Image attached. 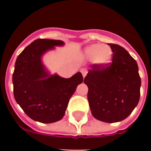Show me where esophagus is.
I'll return each instance as SVG.
<instances>
[{"label": "esophagus", "mask_w": 151, "mask_h": 151, "mask_svg": "<svg viewBox=\"0 0 151 151\" xmlns=\"http://www.w3.org/2000/svg\"><path fill=\"white\" fill-rule=\"evenodd\" d=\"M87 73H88V72L86 71V70H85V69H82V76H83V77H84V78H85V76H86V75H87Z\"/></svg>", "instance_id": "34e87169"}]
</instances>
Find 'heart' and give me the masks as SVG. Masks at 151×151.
<instances>
[{
  "label": "heart",
  "instance_id": "heart-1",
  "mask_svg": "<svg viewBox=\"0 0 151 151\" xmlns=\"http://www.w3.org/2000/svg\"><path fill=\"white\" fill-rule=\"evenodd\" d=\"M85 54L88 59H92L94 64L104 66L110 63L113 51L107 45H92L85 48Z\"/></svg>",
  "mask_w": 151,
  "mask_h": 151
}]
</instances>
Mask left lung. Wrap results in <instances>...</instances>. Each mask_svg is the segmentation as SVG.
<instances>
[{
  "mask_svg": "<svg viewBox=\"0 0 151 151\" xmlns=\"http://www.w3.org/2000/svg\"><path fill=\"white\" fill-rule=\"evenodd\" d=\"M112 62L104 66L91 65L84 82L92 115L105 122L122 121L130 115L140 99L141 78L135 60L116 44H108Z\"/></svg>",
  "mask_w": 151,
  "mask_h": 151,
  "instance_id": "obj_1",
  "label": "left lung"
}]
</instances>
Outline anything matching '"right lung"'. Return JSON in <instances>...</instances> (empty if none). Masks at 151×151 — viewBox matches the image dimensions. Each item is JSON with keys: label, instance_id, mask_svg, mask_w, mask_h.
Here are the masks:
<instances>
[{"label": "right lung", "instance_id": "obj_1", "mask_svg": "<svg viewBox=\"0 0 151 151\" xmlns=\"http://www.w3.org/2000/svg\"><path fill=\"white\" fill-rule=\"evenodd\" d=\"M63 45L60 40L37 39L17 57L13 74V94L26 115L33 120L51 123L60 120L70 97L83 82L81 73L69 78L49 76L41 63V56L54 46Z\"/></svg>", "mask_w": 151, "mask_h": 151}]
</instances>
